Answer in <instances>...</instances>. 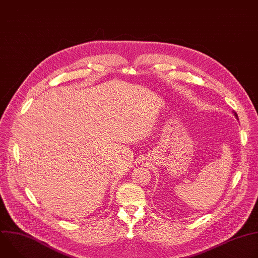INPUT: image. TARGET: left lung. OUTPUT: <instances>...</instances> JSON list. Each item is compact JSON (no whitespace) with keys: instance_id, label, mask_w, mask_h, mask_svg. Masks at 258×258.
<instances>
[{"instance_id":"8db88e82","label":"left lung","mask_w":258,"mask_h":258,"mask_svg":"<svg viewBox=\"0 0 258 258\" xmlns=\"http://www.w3.org/2000/svg\"><path fill=\"white\" fill-rule=\"evenodd\" d=\"M235 116L238 118V115H237V113H235Z\"/></svg>"}]
</instances>
